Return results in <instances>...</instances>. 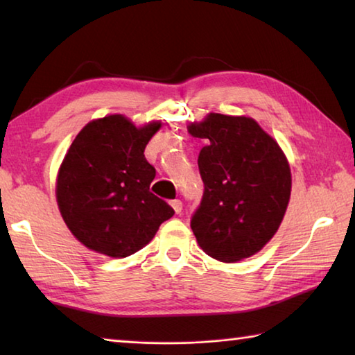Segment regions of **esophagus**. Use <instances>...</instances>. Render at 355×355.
<instances>
[{
  "instance_id": "34e87169",
  "label": "esophagus",
  "mask_w": 355,
  "mask_h": 355,
  "mask_svg": "<svg viewBox=\"0 0 355 355\" xmlns=\"http://www.w3.org/2000/svg\"><path fill=\"white\" fill-rule=\"evenodd\" d=\"M171 205H172V208L175 209V213L178 214V213H182V209H183V202L182 200H178V199H175V200H171Z\"/></svg>"
}]
</instances>
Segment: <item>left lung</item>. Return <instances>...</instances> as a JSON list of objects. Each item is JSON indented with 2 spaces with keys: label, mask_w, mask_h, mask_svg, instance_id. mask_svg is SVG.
<instances>
[{
  "label": "left lung",
  "mask_w": 355,
  "mask_h": 355,
  "mask_svg": "<svg viewBox=\"0 0 355 355\" xmlns=\"http://www.w3.org/2000/svg\"><path fill=\"white\" fill-rule=\"evenodd\" d=\"M188 131L207 142L197 159L205 189L191 218L197 243L224 263L249 258L275 235L290 202L285 155L250 117L211 112Z\"/></svg>",
  "instance_id": "obj_1"
}]
</instances>
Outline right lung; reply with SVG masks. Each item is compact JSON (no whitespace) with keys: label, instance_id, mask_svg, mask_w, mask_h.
Masks as SVG:
<instances>
[{"label":"right lung","instance_id":"add662e5","mask_svg":"<svg viewBox=\"0 0 355 355\" xmlns=\"http://www.w3.org/2000/svg\"><path fill=\"white\" fill-rule=\"evenodd\" d=\"M161 123L136 128L114 114L87 123L71 142L58 175L56 197L65 224L86 248L123 258L152 241L173 216L150 192L156 175L144 150Z\"/></svg>","mask_w":355,"mask_h":355}]
</instances>
